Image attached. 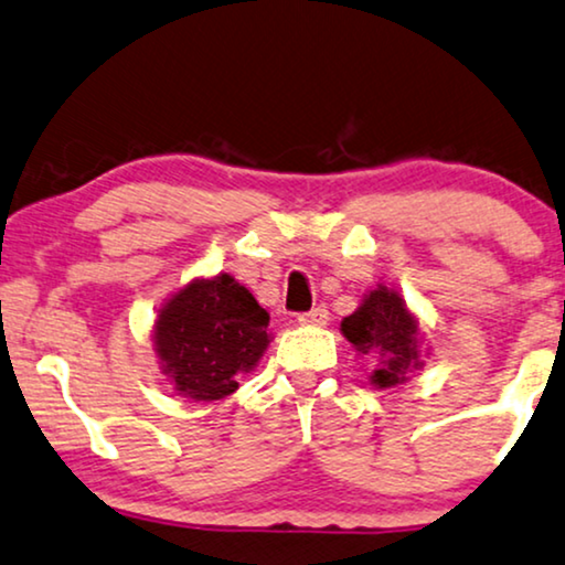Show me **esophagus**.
<instances>
[{
	"label": "esophagus",
	"instance_id": "1",
	"mask_svg": "<svg viewBox=\"0 0 565 565\" xmlns=\"http://www.w3.org/2000/svg\"><path fill=\"white\" fill-rule=\"evenodd\" d=\"M297 322H299V326H305V328H322V326H328V310L320 305V307H315V310H310V312L299 315Z\"/></svg>",
	"mask_w": 565,
	"mask_h": 565
}]
</instances>
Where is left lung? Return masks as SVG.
Segmentation results:
<instances>
[{"label":"left lung","mask_w":565,"mask_h":565,"mask_svg":"<svg viewBox=\"0 0 565 565\" xmlns=\"http://www.w3.org/2000/svg\"><path fill=\"white\" fill-rule=\"evenodd\" d=\"M341 333L359 356L374 359L370 374L374 390L405 385L408 374L424 370V359L431 353L418 315L405 305L401 291L385 284L366 291L356 310L341 320Z\"/></svg>","instance_id":"left-lung-1"}]
</instances>
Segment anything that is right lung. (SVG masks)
I'll return each mask as SVG.
<instances>
[{"instance_id":"add662e5","label":"right lung","mask_w":565,"mask_h":565,"mask_svg":"<svg viewBox=\"0 0 565 565\" xmlns=\"http://www.w3.org/2000/svg\"><path fill=\"white\" fill-rule=\"evenodd\" d=\"M268 312L235 276H195L164 299L152 345L164 385L195 403L222 401L255 372L270 343Z\"/></svg>"}]
</instances>
